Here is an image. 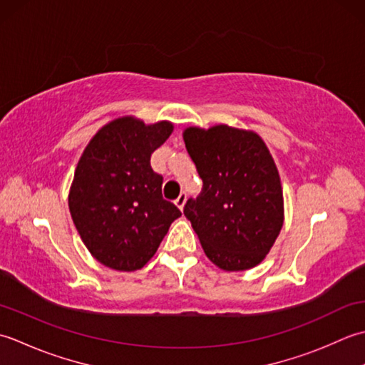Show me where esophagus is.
<instances>
[{"mask_svg":"<svg viewBox=\"0 0 365 365\" xmlns=\"http://www.w3.org/2000/svg\"><path fill=\"white\" fill-rule=\"evenodd\" d=\"M185 200H187V195H185V193H184V192L181 193V195H180V197H178V198L175 200V205H176L178 207H180V210H181V211L184 210V206H185Z\"/></svg>","mask_w":365,"mask_h":365,"instance_id":"1","label":"esophagus"}]
</instances>
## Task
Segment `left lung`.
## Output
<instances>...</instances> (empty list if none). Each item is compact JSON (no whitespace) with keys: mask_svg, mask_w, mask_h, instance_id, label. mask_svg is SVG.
Returning a JSON list of instances; mask_svg holds the SVG:
<instances>
[{"mask_svg":"<svg viewBox=\"0 0 365 365\" xmlns=\"http://www.w3.org/2000/svg\"><path fill=\"white\" fill-rule=\"evenodd\" d=\"M182 138L203 190L184 206L206 257L233 272L252 269L269 254L284 225L279 170L254 130L190 125Z\"/></svg>","mask_w":365,"mask_h":365,"instance_id":"1","label":"left lung"}]
</instances>
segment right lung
<instances>
[{
	"label": "right lung",
	"instance_id": "obj_1",
	"mask_svg": "<svg viewBox=\"0 0 365 365\" xmlns=\"http://www.w3.org/2000/svg\"><path fill=\"white\" fill-rule=\"evenodd\" d=\"M172 132L170 121L120 116L102 125L80 155L69 211L89 254L110 269H141L181 215L162 198V176L150 163Z\"/></svg>",
	"mask_w": 365,
	"mask_h": 365
}]
</instances>
